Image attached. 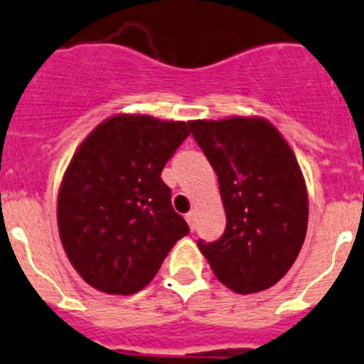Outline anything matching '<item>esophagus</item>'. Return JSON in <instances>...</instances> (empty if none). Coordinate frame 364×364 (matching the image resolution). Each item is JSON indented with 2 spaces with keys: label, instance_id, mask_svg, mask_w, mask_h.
<instances>
[{
  "label": "esophagus",
  "instance_id": "1",
  "mask_svg": "<svg viewBox=\"0 0 364 364\" xmlns=\"http://www.w3.org/2000/svg\"><path fill=\"white\" fill-rule=\"evenodd\" d=\"M186 220H188L189 228L193 230V228H195V212H189V213H186Z\"/></svg>",
  "mask_w": 364,
  "mask_h": 364
}]
</instances>
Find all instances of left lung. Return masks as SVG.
Wrapping results in <instances>:
<instances>
[{"instance_id":"8db88e82","label":"left lung","mask_w":364,"mask_h":364,"mask_svg":"<svg viewBox=\"0 0 364 364\" xmlns=\"http://www.w3.org/2000/svg\"><path fill=\"white\" fill-rule=\"evenodd\" d=\"M189 129L217 173L226 212L223 237L198 248L234 293L265 291L293 267L307 232L309 200L293 149L256 116L195 119Z\"/></svg>"}]
</instances>
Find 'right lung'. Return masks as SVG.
I'll use <instances>...</instances> for the list:
<instances>
[{"instance_id": "add662e5", "label": "right lung", "mask_w": 364, "mask_h": 364, "mask_svg": "<svg viewBox=\"0 0 364 364\" xmlns=\"http://www.w3.org/2000/svg\"><path fill=\"white\" fill-rule=\"evenodd\" d=\"M188 125L117 114L71 158L58 189V234L73 269L97 291H141L189 232L160 176L189 136Z\"/></svg>"}]
</instances>
